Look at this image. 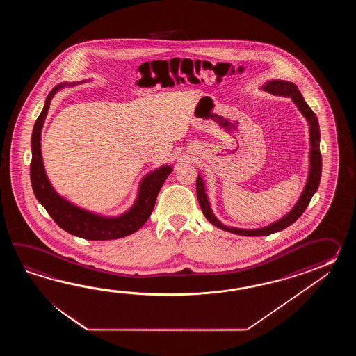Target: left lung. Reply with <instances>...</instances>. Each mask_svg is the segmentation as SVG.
Listing matches in <instances>:
<instances>
[{"label":"left lung","instance_id":"1","mask_svg":"<svg viewBox=\"0 0 356 356\" xmlns=\"http://www.w3.org/2000/svg\"><path fill=\"white\" fill-rule=\"evenodd\" d=\"M264 90L267 92H271L275 95H281V97H290L293 102L296 103L299 111L302 112V115L307 118L309 123V140H310V156H309V175L308 181L305 184V188L302 191V196L298 200L296 206L293 210L286 213L284 218L270 224L268 227H259V229H238V227H227L221 221L215 218L212 213L211 207L209 204L207 196L204 193V184L201 175L197 177L196 191L198 204L201 206V210L204 212V218L209 220L215 227H220L225 232L233 233V234L245 235V236H258V235H270L280 232L282 229L291 225L296 222V220L302 216V212L308 207L310 202V198L317 192L319 181H321V173H322V155L319 152V124H318L317 115L310 109L309 106L305 103V100L302 97L300 91L298 90L296 85L289 81H282V80H273L270 83H266L264 86Z\"/></svg>","mask_w":356,"mask_h":356}]
</instances>
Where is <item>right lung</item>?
<instances>
[{
  "label": "right lung",
  "mask_w": 356,
  "mask_h": 356,
  "mask_svg": "<svg viewBox=\"0 0 356 356\" xmlns=\"http://www.w3.org/2000/svg\"><path fill=\"white\" fill-rule=\"evenodd\" d=\"M66 83H60L48 94L43 111L39 114L31 135V181L34 195L39 204H43L54 222L70 234L80 236L88 241H111L134 234L144 225L152 215L156 202V197L168 175L172 173V167L159 168L146 175L140 183L136 202L117 218H103L95 213L85 211L75 204H70L60 197L47 178L43 167L40 150V132L46 120L51 100L57 91Z\"/></svg>",
  "instance_id": "right-lung-1"
}]
</instances>
